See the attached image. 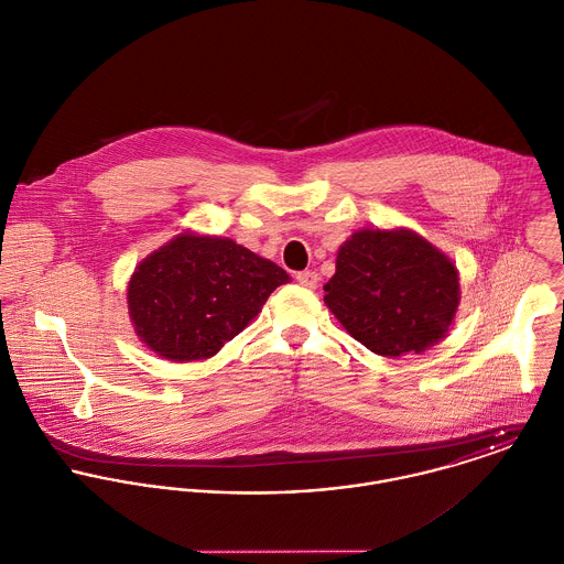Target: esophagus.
Instances as JSON below:
<instances>
[{
	"label": "esophagus",
	"instance_id": "esophagus-1",
	"mask_svg": "<svg viewBox=\"0 0 564 564\" xmlns=\"http://www.w3.org/2000/svg\"><path fill=\"white\" fill-rule=\"evenodd\" d=\"M295 280H297V284L300 286H304V289H315L317 284H319V275L315 273V271H300L297 275H295Z\"/></svg>",
	"mask_w": 564,
	"mask_h": 564
}]
</instances>
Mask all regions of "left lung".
I'll return each mask as SVG.
<instances>
[{
	"label": "left lung",
	"instance_id": "left-lung-1",
	"mask_svg": "<svg viewBox=\"0 0 564 564\" xmlns=\"http://www.w3.org/2000/svg\"><path fill=\"white\" fill-rule=\"evenodd\" d=\"M454 260L408 228H365L338 247L323 286L325 306L367 349L384 358L443 340L460 304Z\"/></svg>",
	"mask_w": 564,
	"mask_h": 564
}]
</instances>
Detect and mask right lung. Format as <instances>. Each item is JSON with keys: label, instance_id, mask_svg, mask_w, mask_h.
<instances>
[{"label": "right lung", "instance_id": "1", "mask_svg": "<svg viewBox=\"0 0 564 564\" xmlns=\"http://www.w3.org/2000/svg\"><path fill=\"white\" fill-rule=\"evenodd\" d=\"M289 273L232 239L184 230L128 282L137 336L164 360L213 358L262 311Z\"/></svg>", "mask_w": 564, "mask_h": 564}]
</instances>
